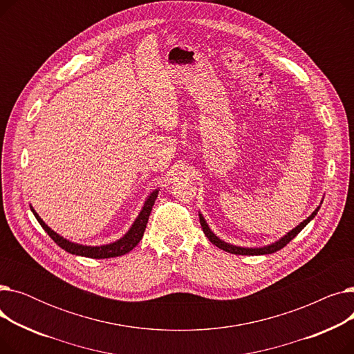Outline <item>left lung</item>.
<instances>
[{"label": "left lung", "mask_w": 354, "mask_h": 354, "mask_svg": "<svg viewBox=\"0 0 354 354\" xmlns=\"http://www.w3.org/2000/svg\"><path fill=\"white\" fill-rule=\"evenodd\" d=\"M319 209H320V207H317V209H315L307 219H304L300 225H297V227H295L294 230H291L290 232H287L281 239H278V241H275L274 244H270V245H266V247H261V248H244V247H236V245L228 244V243H225V241L219 239V238L211 231V228H209L208 224H207V221L203 219L202 214H199V222H201V227H202L203 234H205L207 238L211 241V243H212L214 245H216L218 248L224 250V251H227V252H231V254H236V255H264V254H272V252H275V251H278V250L284 248V247L290 243V241H291L294 236L299 235V232L308 224V222H310L315 215H317Z\"/></svg>", "instance_id": "1"}]
</instances>
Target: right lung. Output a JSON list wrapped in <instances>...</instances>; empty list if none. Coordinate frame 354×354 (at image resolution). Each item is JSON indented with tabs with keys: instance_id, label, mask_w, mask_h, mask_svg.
<instances>
[{
	"instance_id": "obj_1",
	"label": "right lung",
	"mask_w": 354,
	"mask_h": 354,
	"mask_svg": "<svg viewBox=\"0 0 354 354\" xmlns=\"http://www.w3.org/2000/svg\"><path fill=\"white\" fill-rule=\"evenodd\" d=\"M158 189H155L151 195L147 196L145 205L142 208V211L139 212L138 218L135 219L133 225L130 227V230L118 241H115V243L111 244H106V245H100V247H90V245H82V244H76V243H71V241L63 238L62 235H59L57 232H54L48 225H46V222L39 216V214H37L32 207L31 211L35 216V219L40 222V225L43 227V230L50 235V238L54 241L55 244H57L59 247H62L64 251L73 254V255H80V257H87V258H96V259H103V258H113V257H120V255H124L127 254L129 251H132L138 244L139 241L142 239L143 236V232H145V228H146V224H147V219H149V215H151V211H152V207L153 203L156 201V196H158Z\"/></svg>"
}]
</instances>
